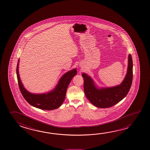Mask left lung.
I'll return each mask as SVG.
<instances>
[{
	"instance_id": "obj_1",
	"label": "left lung",
	"mask_w": 150,
	"mask_h": 150,
	"mask_svg": "<svg viewBox=\"0 0 150 150\" xmlns=\"http://www.w3.org/2000/svg\"><path fill=\"white\" fill-rule=\"evenodd\" d=\"M128 59V68L125 77L121 84L116 86L97 88L90 76L85 73L82 74L84 93L92 104L97 108H110L126 96L133 80V61L131 54Z\"/></svg>"
}]
</instances>
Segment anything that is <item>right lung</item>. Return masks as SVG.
I'll list each match as a JSON object with an SVG mask.
<instances>
[{
	"label": "right lung",
	"mask_w": 150,
	"mask_h": 150,
	"mask_svg": "<svg viewBox=\"0 0 150 150\" xmlns=\"http://www.w3.org/2000/svg\"><path fill=\"white\" fill-rule=\"evenodd\" d=\"M18 63L16 69L18 83L21 94L27 102L35 108L44 110H53L59 108L65 100L66 91L69 83L77 74L76 69H72L64 74L52 91L47 94H35L28 92L21 83L19 75Z\"/></svg>",
	"instance_id": "obj_1"
}]
</instances>
